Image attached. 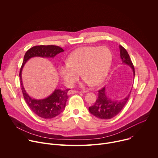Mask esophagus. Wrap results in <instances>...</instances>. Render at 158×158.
<instances>
[{
	"label": "esophagus",
	"instance_id": "1",
	"mask_svg": "<svg viewBox=\"0 0 158 158\" xmlns=\"http://www.w3.org/2000/svg\"><path fill=\"white\" fill-rule=\"evenodd\" d=\"M76 93H77V92H76V91H74V90H69L68 92V95H72V94H76Z\"/></svg>",
	"mask_w": 158,
	"mask_h": 158
}]
</instances>
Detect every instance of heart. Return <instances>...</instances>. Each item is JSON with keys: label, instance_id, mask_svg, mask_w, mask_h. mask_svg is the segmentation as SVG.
<instances>
[{"label": "heart", "instance_id": "1", "mask_svg": "<svg viewBox=\"0 0 158 158\" xmlns=\"http://www.w3.org/2000/svg\"><path fill=\"white\" fill-rule=\"evenodd\" d=\"M111 51L107 47L85 46L72 52L66 63L58 68L61 78L67 86H72L80 72L83 77V84L97 86L107 77L112 63Z\"/></svg>", "mask_w": 158, "mask_h": 158}]
</instances>
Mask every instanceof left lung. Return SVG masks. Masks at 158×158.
I'll return each mask as SVG.
<instances>
[{
	"label": "left lung",
	"instance_id": "obj_1",
	"mask_svg": "<svg viewBox=\"0 0 158 158\" xmlns=\"http://www.w3.org/2000/svg\"><path fill=\"white\" fill-rule=\"evenodd\" d=\"M119 49L122 63L128 65L132 68L134 77V67L127 51L120 45H119ZM131 92V90L128 95L124 99L120 100H112L108 97L106 88V86H104L103 88L98 90V98L96 102H95L94 106L89 107V110L93 115L97 118L101 119H110L116 116L123 109L129 98Z\"/></svg>",
	"mask_w": 158,
	"mask_h": 158
}]
</instances>
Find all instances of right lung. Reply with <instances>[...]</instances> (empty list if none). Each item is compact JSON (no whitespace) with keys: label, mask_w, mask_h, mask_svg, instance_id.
<instances>
[{"label":"right lung","mask_w":158,"mask_h":158,"mask_svg":"<svg viewBox=\"0 0 158 158\" xmlns=\"http://www.w3.org/2000/svg\"><path fill=\"white\" fill-rule=\"evenodd\" d=\"M64 50L57 46L40 45L33 46L27 51L21 68L19 77L21 90L24 98L31 110L38 116L43 118H52L60 115L64 109L66 100L68 98L67 93L69 89L62 90L55 89L49 96L43 99H35L30 97L25 90L22 80V70L27 61L34 57L53 58Z\"/></svg>","instance_id":"right-lung-1"}]
</instances>
